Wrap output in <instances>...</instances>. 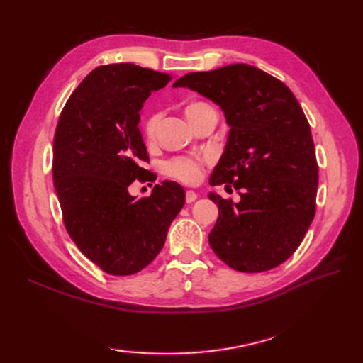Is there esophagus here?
<instances>
[{
	"instance_id": "obj_1",
	"label": "esophagus",
	"mask_w": 363,
	"mask_h": 363,
	"mask_svg": "<svg viewBox=\"0 0 363 363\" xmlns=\"http://www.w3.org/2000/svg\"><path fill=\"white\" fill-rule=\"evenodd\" d=\"M198 199V195L195 194L194 190H189L187 194H186V201H187V204H191V203H195Z\"/></svg>"
}]
</instances>
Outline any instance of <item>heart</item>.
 I'll return each instance as SVG.
<instances>
[{"instance_id": "obj_1", "label": "heart", "mask_w": 363, "mask_h": 363, "mask_svg": "<svg viewBox=\"0 0 363 363\" xmlns=\"http://www.w3.org/2000/svg\"><path fill=\"white\" fill-rule=\"evenodd\" d=\"M211 109L212 107L206 103H191L187 106L186 113H187V118L191 121L195 120L201 112L211 111ZM160 118H162L160 112H152L150 117L146 118L145 126H143V134L146 137V140H152V138L156 137ZM203 165H204V159L201 157H173L165 162L164 173L181 182L195 184L201 179Z\"/></svg>"}]
</instances>
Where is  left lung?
Wrapping results in <instances>:
<instances>
[{"mask_svg": "<svg viewBox=\"0 0 363 363\" xmlns=\"http://www.w3.org/2000/svg\"><path fill=\"white\" fill-rule=\"evenodd\" d=\"M173 86L218 104L230 128L209 184H233L240 201L209 194L220 213L209 234L213 252L243 273L281 265L303 242L317 206L318 165L298 99L282 81L246 64L189 73Z\"/></svg>", "mask_w": 363, "mask_h": 363, "instance_id": "8db88e82", "label": "left lung"}]
</instances>
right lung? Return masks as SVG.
Instances as JSON below:
<instances>
[{
    "mask_svg": "<svg viewBox=\"0 0 363 363\" xmlns=\"http://www.w3.org/2000/svg\"><path fill=\"white\" fill-rule=\"evenodd\" d=\"M169 81L167 73L134 64L98 67L68 98L54 134L52 179L67 233L113 276L151 264L186 203V191L173 181L156 184L140 199L128 190L135 179L154 177L142 167L150 157L138 112Z\"/></svg>",
    "mask_w": 363,
    "mask_h": 363,
    "instance_id": "right-lung-1",
    "label": "right lung"
}]
</instances>
